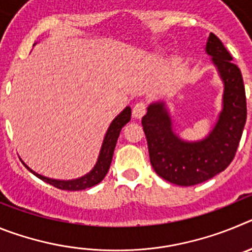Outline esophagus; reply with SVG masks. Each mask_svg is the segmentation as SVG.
<instances>
[{"label": "esophagus", "mask_w": 252, "mask_h": 252, "mask_svg": "<svg viewBox=\"0 0 252 252\" xmlns=\"http://www.w3.org/2000/svg\"><path fill=\"white\" fill-rule=\"evenodd\" d=\"M146 112V103L145 102H137L132 108V116L135 119H141Z\"/></svg>", "instance_id": "34e87169"}]
</instances>
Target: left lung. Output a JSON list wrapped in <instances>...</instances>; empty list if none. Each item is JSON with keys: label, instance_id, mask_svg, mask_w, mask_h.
Here are the masks:
<instances>
[{"label": "left lung", "instance_id": "left-lung-1", "mask_svg": "<svg viewBox=\"0 0 252 252\" xmlns=\"http://www.w3.org/2000/svg\"><path fill=\"white\" fill-rule=\"evenodd\" d=\"M206 51L224 84L223 110L209 136L197 142L180 140L171 130V120L161 102L150 104L141 121L154 170L162 179L182 187L203 183L230 165L248 116L241 70L213 32Z\"/></svg>", "mask_w": 252, "mask_h": 252}]
</instances>
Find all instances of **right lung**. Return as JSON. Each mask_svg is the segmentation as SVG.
<instances>
[{
    "label": "right lung",
    "instance_id": "add662e5",
    "mask_svg": "<svg viewBox=\"0 0 252 252\" xmlns=\"http://www.w3.org/2000/svg\"><path fill=\"white\" fill-rule=\"evenodd\" d=\"M131 120V108L126 107L121 113L112 121L110 125V127L107 130L106 136H104L103 144H102L101 153H99L98 161L95 164L94 168L86 174L84 177L79 178V179L74 180H55L50 179V178H45L43 175L37 174L35 171L31 170L28 165H24L29 169L34 175H36L39 179L44 180L50 186H54L58 189H63V190H83V189L91 188V187L98 184L104 177H106L107 171L110 169L111 161H112V155L115 151L116 142L120 136L121 128L124 127L125 125L127 124Z\"/></svg>",
    "mask_w": 252,
    "mask_h": 252
}]
</instances>
